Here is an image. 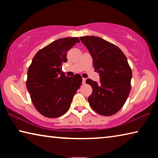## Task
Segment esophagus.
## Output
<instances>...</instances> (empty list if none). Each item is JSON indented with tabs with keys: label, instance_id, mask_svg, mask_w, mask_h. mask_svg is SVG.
Instances as JSON below:
<instances>
[{
	"label": "esophagus",
	"instance_id": "1",
	"mask_svg": "<svg viewBox=\"0 0 158 158\" xmlns=\"http://www.w3.org/2000/svg\"><path fill=\"white\" fill-rule=\"evenodd\" d=\"M85 80H86V79H85V78H83L82 79V84H85Z\"/></svg>",
	"mask_w": 158,
	"mask_h": 158
}]
</instances>
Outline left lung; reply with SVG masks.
Listing matches in <instances>:
<instances>
[{"instance_id": "obj_1", "label": "left lung", "mask_w": 158, "mask_h": 158, "mask_svg": "<svg viewBox=\"0 0 158 158\" xmlns=\"http://www.w3.org/2000/svg\"><path fill=\"white\" fill-rule=\"evenodd\" d=\"M91 55L95 71L99 73L100 83L88 79L93 93L88 100L91 108L103 116H111L121 109L131 89L132 69L127 58L116 45L101 37H80Z\"/></svg>"}]
</instances>
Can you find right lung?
<instances>
[{"label":"right lung","instance_id":"1","mask_svg":"<svg viewBox=\"0 0 158 158\" xmlns=\"http://www.w3.org/2000/svg\"><path fill=\"white\" fill-rule=\"evenodd\" d=\"M78 37H65L53 41L35 56L28 69L26 87L32 102L43 116L56 118L65 114L82 82L77 74L66 77L62 65L68 61L67 52Z\"/></svg>","mask_w":158,"mask_h":158}]
</instances>
